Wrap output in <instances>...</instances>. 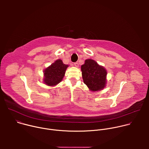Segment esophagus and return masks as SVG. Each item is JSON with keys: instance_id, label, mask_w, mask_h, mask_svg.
<instances>
[{"instance_id": "1", "label": "esophagus", "mask_w": 149, "mask_h": 149, "mask_svg": "<svg viewBox=\"0 0 149 149\" xmlns=\"http://www.w3.org/2000/svg\"><path fill=\"white\" fill-rule=\"evenodd\" d=\"M74 65L76 67H79V63L78 62H75L74 63Z\"/></svg>"}]
</instances>
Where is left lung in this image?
<instances>
[{
	"instance_id": "obj_1",
	"label": "left lung",
	"mask_w": 149,
	"mask_h": 149,
	"mask_svg": "<svg viewBox=\"0 0 149 149\" xmlns=\"http://www.w3.org/2000/svg\"><path fill=\"white\" fill-rule=\"evenodd\" d=\"M83 81L91 91H97L105 87L107 71L94 60L89 59L85 61L81 65Z\"/></svg>"
}]
</instances>
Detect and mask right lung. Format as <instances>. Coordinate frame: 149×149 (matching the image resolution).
<instances>
[{"label":"right lung","mask_w":149,"mask_h":149,"mask_svg":"<svg viewBox=\"0 0 149 149\" xmlns=\"http://www.w3.org/2000/svg\"><path fill=\"white\" fill-rule=\"evenodd\" d=\"M68 65L61 59L56 60L44 70V82L49 86H54L59 83L64 77Z\"/></svg>","instance_id":"right-lung-1"}]
</instances>
